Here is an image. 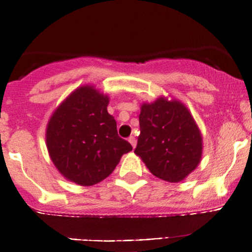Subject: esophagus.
Segmentation results:
<instances>
[{"label":"esophagus","instance_id":"esophagus-1","mask_svg":"<svg viewBox=\"0 0 252 252\" xmlns=\"http://www.w3.org/2000/svg\"><path fill=\"white\" fill-rule=\"evenodd\" d=\"M128 142L131 143L132 147L136 148V144H137V139H136V137H134V136H131V137L128 138Z\"/></svg>","mask_w":252,"mask_h":252}]
</instances>
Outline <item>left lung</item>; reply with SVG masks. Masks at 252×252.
<instances>
[{"instance_id": "left-lung-1", "label": "left lung", "mask_w": 252, "mask_h": 252, "mask_svg": "<svg viewBox=\"0 0 252 252\" xmlns=\"http://www.w3.org/2000/svg\"><path fill=\"white\" fill-rule=\"evenodd\" d=\"M139 127L134 153L155 177L178 183L198 166L201 132L183 103L158 98L151 104H143Z\"/></svg>"}]
</instances>
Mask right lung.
Instances as JSON below:
<instances>
[{"instance_id": "1", "label": "right lung", "mask_w": 252, "mask_h": 252, "mask_svg": "<svg viewBox=\"0 0 252 252\" xmlns=\"http://www.w3.org/2000/svg\"><path fill=\"white\" fill-rule=\"evenodd\" d=\"M107 96L93 86L77 89L51 116L47 128L50 158L64 178L83 186L99 183L132 145L119 137Z\"/></svg>"}]
</instances>
